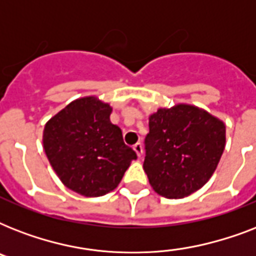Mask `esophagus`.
<instances>
[{
	"label": "esophagus",
	"instance_id": "obj_1",
	"mask_svg": "<svg viewBox=\"0 0 256 256\" xmlns=\"http://www.w3.org/2000/svg\"><path fill=\"white\" fill-rule=\"evenodd\" d=\"M132 148L136 150V156H142V154H144V146H142V144H140V142H136V144L132 146Z\"/></svg>",
	"mask_w": 256,
	"mask_h": 256
}]
</instances>
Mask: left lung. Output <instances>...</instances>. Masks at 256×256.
Returning a JSON list of instances; mask_svg holds the SVG:
<instances>
[{
	"instance_id": "1",
	"label": "left lung",
	"mask_w": 256,
	"mask_h": 256,
	"mask_svg": "<svg viewBox=\"0 0 256 256\" xmlns=\"http://www.w3.org/2000/svg\"><path fill=\"white\" fill-rule=\"evenodd\" d=\"M224 144V124L202 108H160L148 118L144 170L156 192L184 198L214 174Z\"/></svg>"
}]
</instances>
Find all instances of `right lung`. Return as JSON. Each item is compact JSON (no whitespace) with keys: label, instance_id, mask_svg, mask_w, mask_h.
<instances>
[{"label":"right lung","instance_id":"1","mask_svg":"<svg viewBox=\"0 0 256 256\" xmlns=\"http://www.w3.org/2000/svg\"><path fill=\"white\" fill-rule=\"evenodd\" d=\"M110 114V104L85 96L62 108L44 130V148L53 170L68 188L84 196L114 190L136 160Z\"/></svg>","mask_w":256,"mask_h":256}]
</instances>
